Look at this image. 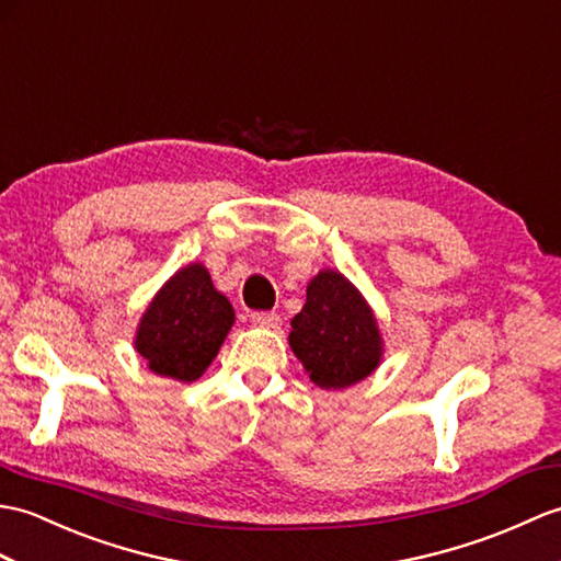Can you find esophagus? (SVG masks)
I'll use <instances>...</instances> for the list:
<instances>
[{"instance_id":"esophagus-1","label":"esophagus","mask_w":561,"mask_h":561,"mask_svg":"<svg viewBox=\"0 0 561 561\" xmlns=\"http://www.w3.org/2000/svg\"><path fill=\"white\" fill-rule=\"evenodd\" d=\"M251 322L255 324V328H265V330H279L282 318L277 316V312L257 310V312H253V316H251Z\"/></svg>"}]
</instances>
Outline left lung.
<instances>
[{"label":"left lung","mask_w":561,"mask_h":561,"mask_svg":"<svg viewBox=\"0 0 561 561\" xmlns=\"http://www.w3.org/2000/svg\"><path fill=\"white\" fill-rule=\"evenodd\" d=\"M289 344L310 380L322 389L366 380L382 358V336L370 306L334 270H322L310 279L306 306L291 320Z\"/></svg>","instance_id":"1"}]
</instances>
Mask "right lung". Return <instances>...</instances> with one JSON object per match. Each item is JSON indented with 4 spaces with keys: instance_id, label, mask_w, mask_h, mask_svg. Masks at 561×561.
Wrapping results in <instances>:
<instances>
[{
    "instance_id": "add662e5",
    "label": "right lung",
    "mask_w": 561,
    "mask_h": 561,
    "mask_svg": "<svg viewBox=\"0 0 561 561\" xmlns=\"http://www.w3.org/2000/svg\"><path fill=\"white\" fill-rule=\"evenodd\" d=\"M233 324V308L215 289L201 263L181 267L154 294L142 312L136 351L148 368L179 382H193L207 370Z\"/></svg>"
}]
</instances>
